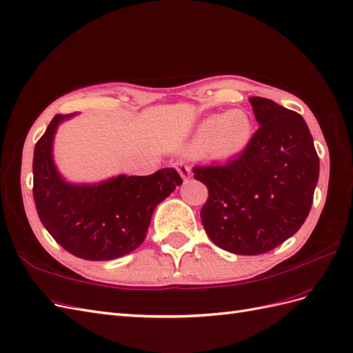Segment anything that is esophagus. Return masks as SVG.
Here are the masks:
<instances>
[{
    "label": "esophagus",
    "instance_id": "esophagus-1",
    "mask_svg": "<svg viewBox=\"0 0 353 353\" xmlns=\"http://www.w3.org/2000/svg\"><path fill=\"white\" fill-rule=\"evenodd\" d=\"M176 169H178V172H179V175L183 179H188L190 176H192V170H190V168L187 165L176 163Z\"/></svg>",
    "mask_w": 353,
    "mask_h": 353
}]
</instances>
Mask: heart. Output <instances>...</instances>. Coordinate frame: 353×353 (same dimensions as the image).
Here are the masks:
<instances>
[{
  "label": "heart",
  "mask_w": 353,
  "mask_h": 353,
  "mask_svg": "<svg viewBox=\"0 0 353 353\" xmlns=\"http://www.w3.org/2000/svg\"><path fill=\"white\" fill-rule=\"evenodd\" d=\"M254 139V121L243 110H230L225 114H214L197 125L190 139L194 153H206L220 160L242 156Z\"/></svg>",
  "instance_id": "obj_1"
}]
</instances>
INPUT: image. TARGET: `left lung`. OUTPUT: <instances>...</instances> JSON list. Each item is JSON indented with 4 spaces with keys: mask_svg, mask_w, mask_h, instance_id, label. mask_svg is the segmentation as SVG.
<instances>
[{
    "mask_svg": "<svg viewBox=\"0 0 353 353\" xmlns=\"http://www.w3.org/2000/svg\"><path fill=\"white\" fill-rule=\"evenodd\" d=\"M260 129L251 147L227 165L193 168L208 187L200 218L215 245L259 255L283 243L306 221L319 159L306 121L278 103L250 98Z\"/></svg>",
    "mask_w": 353,
    "mask_h": 353,
    "instance_id": "obj_1",
    "label": "left lung"
}]
</instances>
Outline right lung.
<instances>
[{
    "mask_svg": "<svg viewBox=\"0 0 353 353\" xmlns=\"http://www.w3.org/2000/svg\"><path fill=\"white\" fill-rule=\"evenodd\" d=\"M77 114L56 116L35 144L32 174L38 216L53 239L79 259L108 261L144 242L156 206L183 184L172 168L148 176L117 175L71 183L54 163L58 128Z\"/></svg>",
    "mask_w": 353,
    "mask_h": 353,
    "instance_id": "obj_1",
    "label": "right lung"
}]
</instances>
